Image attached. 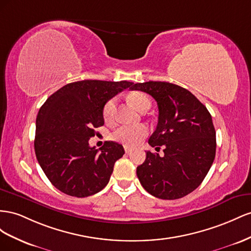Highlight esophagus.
<instances>
[{
  "instance_id": "1",
  "label": "esophagus",
  "mask_w": 251,
  "mask_h": 251,
  "mask_svg": "<svg viewBox=\"0 0 251 251\" xmlns=\"http://www.w3.org/2000/svg\"><path fill=\"white\" fill-rule=\"evenodd\" d=\"M124 149H125L126 153H130L132 151V148L129 147V146H124Z\"/></svg>"
}]
</instances>
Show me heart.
<instances>
[{"mask_svg":"<svg viewBox=\"0 0 251 251\" xmlns=\"http://www.w3.org/2000/svg\"><path fill=\"white\" fill-rule=\"evenodd\" d=\"M130 103L137 108L139 111H143L145 109H149L151 102H150L149 98L142 94V92H132L131 95L128 97ZM117 99L112 98L106 102L103 108V116L106 121H111L113 119L114 109H116ZM148 134V128L145 125H122L118 127L114 132L112 133V138L122 143V144L127 146H135L138 145L143 139H145Z\"/></svg>","mask_w":251,"mask_h":251,"instance_id":"obj_1","label":"heart"}]
</instances>
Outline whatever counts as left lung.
I'll return each mask as SVG.
<instances>
[{"mask_svg": "<svg viewBox=\"0 0 251 251\" xmlns=\"http://www.w3.org/2000/svg\"><path fill=\"white\" fill-rule=\"evenodd\" d=\"M131 90L151 96L159 120L150 146H164V155L146 152L137 176L144 189L163 200L180 199L198 188L216 156V130L206 107L191 92L168 82L134 84ZM155 148V149H156Z\"/></svg>", "mask_w": 251, "mask_h": 251, "instance_id": "obj_1", "label": "left lung"}]
</instances>
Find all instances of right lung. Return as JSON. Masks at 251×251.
<instances>
[{
	"instance_id": "add662e5",
	"label": "right lung",
	"mask_w": 251,
	"mask_h": 251,
	"mask_svg": "<svg viewBox=\"0 0 251 251\" xmlns=\"http://www.w3.org/2000/svg\"><path fill=\"white\" fill-rule=\"evenodd\" d=\"M132 82L84 80L69 83L50 96L35 122L34 151L41 168L55 188L86 198L108 184L116 161L125 153L119 143L89 146L96 128L104 125L106 102Z\"/></svg>"
}]
</instances>
